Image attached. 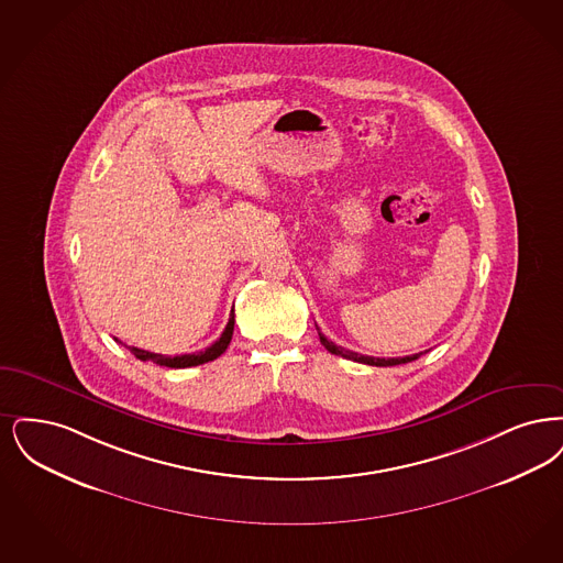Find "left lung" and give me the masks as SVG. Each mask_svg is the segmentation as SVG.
Wrapping results in <instances>:
<instances>
[{
	"label": "left lung",
	"mask_w": 563,
	"mask_h": 563,
	"mask_svg": "<svg viewBox=\"0 0 563 563\" xmlns=\"http://www.w3.org/2000/svg\"><path fill=\"white\" fill-rule=\"evenodd\" d=\"M319 332V328H318ZM319 341L321 344L330 351V353H334V355H341L344 360H351V362H360V364H367V366H399V364H408V362H415L420 357V353H416V355H406V357H369V355H362V353H355V351H349V349H344V346H339V344L332 343V341H328L321 332H319Z\"/></svg>",
	"instance_id": "1"
}]
</instances>
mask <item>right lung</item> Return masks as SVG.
<instances>
[{
    "label": "right lung",
    "mask_w": 563,
    "mask_h": 563,
    "mask_svg": "<svg viewBox=\"0 0 563 563\" xmlns=\"http://www.w3.org/2000/svg\"><path fill=\"white\" fill-rule=\"evenodd\" d=\"M233 325H235V316H233V311H231V318H229V323H227V328H224V332L220 334L219 341L214 344H210L206 351H199V353H189V355H162V353H151V351H143V349H136V346H128L141 362H153V364H157V366H166V367H191L199 366V364H206V362H212V360H217L220 357L224 351H227V346L231 343V336H233ZM118 341V339H115Z\"/></svg>",
    "instance_id": "obj_1"
}]
</instances>
